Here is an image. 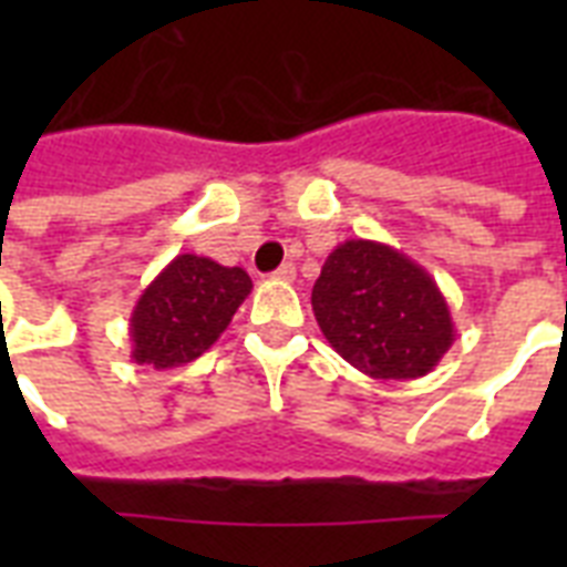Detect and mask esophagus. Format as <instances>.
I'll return each mask as SVG.
<instances>
[{"label": "esophagus", "instance_id": "obj_1", "mask_svg": "<svg viewBox=\"0 0 567 567\" xmlns=\"http://www.w3.org/2000/svg\"><path fill=\"white\" fill-rule=\"evenodd\" d=\"M293 276H297V267L293 265H282L279 270L274 274V279H282V282H291Z\"/></svg>", "mask_w": 567, "mask_h": 567}]
</instances>
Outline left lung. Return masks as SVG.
Segmentation results:
<instances>
[{"label": "left lung", "instance_id": "1", "mask_svg": "<svg viewBox=\"0 0 567 567\" xmlns=\"http://www.w3.org/2000/svg\"><path fill=\"white\" fill-rule=\"evenodd\" d=\"M311 309L332 350L373 379L426 377L456 341L435 279L379 240L350 238L329 252Z\"/></svg>", "mask_w": 567, "mask_h": 567}]
</instances>
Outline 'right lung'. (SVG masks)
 <instances>
[{
	"instance_id": "1",
	"label": "right lung",
	"mask_w": 567,
	"mask_h": 567,
	"mask_svg": "<svg viewBox=\"0 0 567 567\" xmlns=\"http://www.w3.org/2000/svg\"><path fill=\"white\" fill-rule=\"evenodd\" d=\"M249 291L252 279L244 267H223L194 252L176 256L132 309V362L167 371L199 359L226 332Z\"/></svg>"
}]
</instances>
